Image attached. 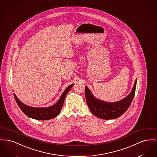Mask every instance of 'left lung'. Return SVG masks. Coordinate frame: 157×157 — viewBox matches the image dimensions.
Segmentation results:
<instances>
[{
  "mask_svg": "<svg viewBox=\"0 0 157 157\" xmlns=\"http://www.w3.org/2000/svg\"><path fill=\"white\" fill-rule=\"evenodd\" d=\"M136 82V79L132 91L127 97L114 102L104 101L96 98L88 88L85 86V98L90 110L94 115L102 119L110 120L119 117L128 109L133 99Z\"/></svg>",
  "mask_w": 157,
  "mask_h": 157,
  "instance_id": "8db88e82",
  "label": "left lung"
}]
</instances>
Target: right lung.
Segmentation results:
<instances>
[{"instance_id":"1","label":"right lung","mask_w":157,"mask_h":157,"mask_svg":"<svg viewBox=\"0 0 157 157\" xmlns=\"http://www.w3.org/2000/svg\"><path fill=\"white\" fill-rule=\"evenodd\" d=\"M73 85L74 83L67 86L62 93L58 101L57 102L55 105L50 106L49 107H33L28 106L21 101L14 93L13 95L16 102L21 110L29 117L38 120H50L55 118L57 116L59 115L62 109L65 97L67 92L72 88Z\"/></svg>"}]
</instances>
